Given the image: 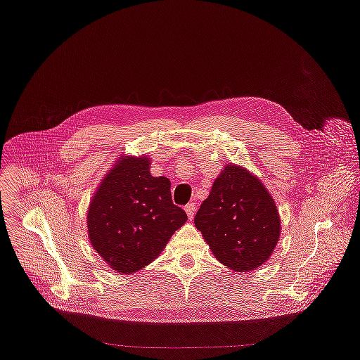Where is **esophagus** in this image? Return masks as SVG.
I'll use <instances>...</instances> for the list:
<instances>
[{
	"instance_id": "34e87169",
	"label": "esophagus",
	"mask_w": 360,
	"mask_h": 360,
	"mask_svg": "<svg viewBox=\"0 0 360 360\" xmlns=\"http://www.w3.org/2000/svg\"><path fill=\"white\" fill-rule=\"evenodd\" d=\"M184 209H185L188 217L192 219V217H193V213H195V209H196V205H195V203H188Z\"/></svg>"
}]
</instances>
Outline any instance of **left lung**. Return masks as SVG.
I'll return each mask as SVG.
<instances>
[{"instance_id":"8db88e82","label":"left lung","mask_w":360,"mask_h":360,"mask_svg":"<svg viewBox=\"0 0 360 360\" xmlns=\"http://www.w3.org/2000/svg\"><path fill=\"white\" fill-rule=\"evenodd\" d=\"M214 257L237 273L269 260L280 238V216L263 184L245 168L227 165L195 214Z\"/></svg>"}]
</instances>
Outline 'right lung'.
I'll use <instances>...</instances> for the list:
<instances>
[{
  "instance_id": "right-lung-1",
  "label": "right lung",
  "mask_w": 360,
  "mask_h": 360,
  "mask_svg": "<svg viewBox=\"0 0 360 360\" xmlns=\"http://www.w3.org/2000/svg\"><path fill=\"white\" fill-rule=\"evenodd\" d=\"M148 158H124L107 174L87 212L90 243L117 273L154 262L188 219L174 205L171 182L150 174Z\"/></svg>"
}]
</instances>
